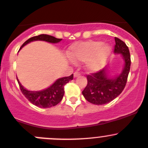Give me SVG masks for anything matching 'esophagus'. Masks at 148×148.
<instances>
[{
	"instance_id": "34e87169",
	"label": "esophagus",
	"mask_w": 148,
	"mask_h": 148,
	"mask_svg": "<svg viewBox=\"0 0 148 148\" xmlns=\"http://www.w3.org/2000/svg\"><path fill=\"white\" fill-rule=\"evenodd\" d=\"M80 75H81V74H80V73L78 72V71H75V72L74 73V77H79Z\"/></svg>"
}]
</instances>
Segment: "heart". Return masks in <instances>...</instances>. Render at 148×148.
I'll list each match as a JSON object with an SVG mask.
<instances>
[{
  "mask_svg": "<svg viewBox=\"0 0 148 148\" xmlns=\"http://www.w3.org/2000/svg\"><path fill=\"white\" fill-rule=\"evenodd\" d=\"M111 53V47L99 41H88L77 43L71 47L70 56L77 62H86V69L90 71L101 69Z\"/></svg>",
  "mask_w": 148,
  "mask_h": 148,
  "instance_id": "1",
  "label": "heart"
}]
</instances>
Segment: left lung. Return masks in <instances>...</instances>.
<instances>
[{
  "label": "left lung",
  "instance_id": "1",
  "mask_svg": "<svg viewBox=\"0 0 148 148\" xmlns=\"http://www.w3.org/2000/svg\"><path fill=\"white\" fill-rule=\"evenodd\" d=\"M114 52L121 53L125 61L122 71L113 78L107 77V68L86 75L87 84L82 91V95L89 102L97 105L109 103L122 93L127 81L130 69L131 59L127 46L120 38L115 37Z\"/></svg>",
  "mask_w": 148,
  "mask_h": 148
}]
</instances>
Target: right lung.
Returning a JSON list of instances; mask_svg holds the SVG:
<instances>
[{"label": "right lung", "mask_w": 148, "mask_h": 148, "mask_svg": "<svg viewBox=\"0 0 148 148\" xmlns=\"http://www.w3.org/2000/svg\"><path fill=\"white\" fill-rule=\"evenodd\" d=\"M34 41H45L50 43H58L62 41V38H56L52 36L47 34H41L28 38L25 41L20 48ZM74 75L71 74L69 77H63L56 80L53 84L47 89L38 92H31L24 89L17 79L22 94L26 97V99L34 105L41 108H49L59 104L62 101L64 94V86L66 83L73 79Z\"/></svg>", "instance_id": "add662e5"}]
</instances>
